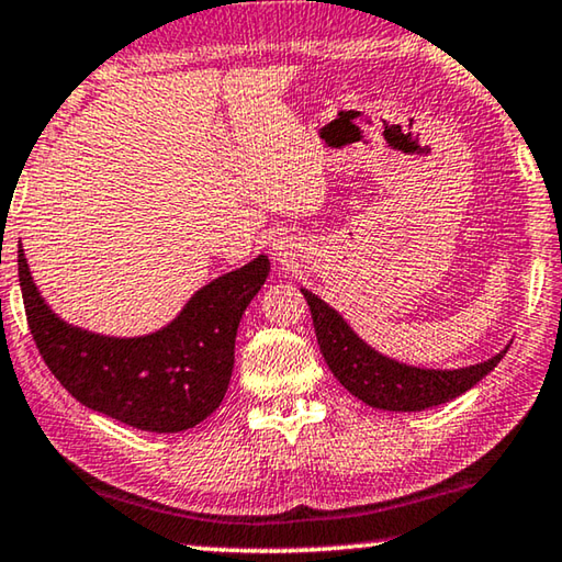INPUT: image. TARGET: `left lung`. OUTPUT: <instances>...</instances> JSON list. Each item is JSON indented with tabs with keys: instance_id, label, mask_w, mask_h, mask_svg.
I'll use <instances>...</instances> for the list:
<instances>
[{
	"instance_id": "obj_1",
	"label": "left lung",
	"mask_w": 562,
	"mask_h": 562,
	"mask_svg": "<svg viewBox=\"0 0 562 562\" xmlns=\"http://www.w3.org/2000/svg\"><path fill=\"white\" fill-rule=\"evenodd\" d=\"M302 294L310 304L315 335L329 372L349 394L369 406L384 408V412H422V408L451 402L469 392L473 384H479L506 357V351H501L488 361L453 369V372L398 364V361L369 349L327 302L307 290H302Z\"/></svg>"
}]
</instances>
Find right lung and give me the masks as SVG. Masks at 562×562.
Masks as SVG:
<instances>
[{
	"label": "right lung",
	"mask_w": 562,
	"mask_h": 562,
	"mask_svg": "<svg viewBox=\"0 0 562 562\" xmlns=\"http://www.w3.org/2000/svg\"><path fill=\"white\" fill-rule=\"evenodd\" d=\"M19 284L32 337L49 372L76 402L140 431L173 434L221 406L235 364V335L268 280L265 255L198 290L156 335L101 337L46 307L19 245Z\"/></svg>",
	"instance_id": "right-lung-1"
}]
</instances>
